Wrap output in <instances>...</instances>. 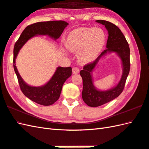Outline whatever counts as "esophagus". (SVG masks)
Returning a JSON list of instances; mask_svg holds the SVG:
<instances>
[{
  "label": "esophagus",
  "instance_id": "esophagus-1",
  "mask_svg": "<svg viewBox=\"0 0 149 149\" xmlns=\"http://www.w3.org/2000/svg\"><path fill=\"white\" fill-rule=\"evenodd\" d=\"M72 72L74 74H77L79 72V68L77 67H74L72 68Z\"/></svg>",
  "mask_w": 149,
  "mask_h": 149
}]
</instances>
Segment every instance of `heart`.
Listing matches in <instances>:
<instances>
[{"mask_svg":"<svg viewBox=\"0 0 149 149\" xmlns=\"http://www.w3.org/2000/svg\"><path fill=\"white\" fill-rule=\"evenodd\" d=\"M106 42V34L100 27H80L70 33L66 46L72 52H78L81 63L92 62L99 55Z\"/></svg>","mask_w":149,"mask_h":149,"instance_id":"1","label":"heart"}]
</instances>
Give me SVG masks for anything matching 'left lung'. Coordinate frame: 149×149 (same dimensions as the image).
<instances>
[{
  "label": "left lung",
  "mask_w": 149,
  "mask_h": 149,
  "mask_svg": "<svg viewBox=\"0 0 149 149\" xmlns=\"http://www.w3.org/2000/svg\"><path fill=\"white\" fill-rule=\"evenodd\" d=\"M96 22L105 26L108 31L107 49L93 63L85 65L83 70L80 72L83 83L82 97L88 106L93 107L109 102L121 94L130 70V49L122 31L115 24L108 21L99 20ZM113 52L115 53L121 60L123 65L121 79L115 87L107 91H100L93 84L92 72L101 58L107 53Z\"/></svg>",
  "instance_id": "obj_1"
}]
</instances>
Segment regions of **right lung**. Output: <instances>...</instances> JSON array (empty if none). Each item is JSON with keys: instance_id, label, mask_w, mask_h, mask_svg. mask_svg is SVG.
<instances>
[{"instance_id": "1", "label": "right lung", "mask_w": 149, "mask_h": 149, "mask_svg": "<svg viewBox=\"0 0 149 149\" xmlns=\"http://www.w3.org/2000/svg\"><path fill=\"white\" fill-rule=\"evenodd\" d=\"M68 25L67 22L62 20L37 22L26 27L15 43L13 50V67L20 89L25 96L40 105H52L58 100L63 84L71 76L72 68L59 66L46 84L40 86H33L27 84L20 76L16 66V58L22 47L31 38L38 35H45L56 40Z\"/></svg>"}]
</instances>
